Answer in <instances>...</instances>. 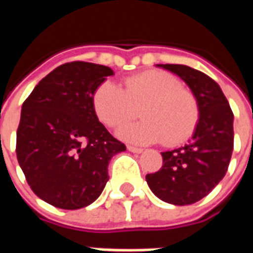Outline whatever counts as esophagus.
I'll return each mask as SVG.
<instances>
[{
    "label": "esophagus",
    "instance_id": "34e87169",
    "mask_svg": "<svg viewBox=\"0 0 253 253\" xmlns=\"http://www.w3.org/2000/svg\"><path fill=\"white\" fill-rule=\"evenodd\" d=\"M127 150H128V152H131V153H142L143 152V149L135 148V146H131V145H128V146H127Z\"/></svg>",
    "mask_w": 253,
    "mask_h": 253
}]
</instances>
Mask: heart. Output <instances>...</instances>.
Instances as JSON below:
<instances>
[{
	"label": "heart",
	"instance_id": "b5f03b06",
	"mask_svg": "<svg viewBox=\"0 0 253 253\" xmlns=\"http://www.w3.org/2000/svg\"><path fill=\"white\" fill-rule=\"evenodd\" d=\"M93 108L104 125L118 127L134 119L142 108L143 121L122 127L118 135L134 143L164 141L177 145L194 132L199 119L195 97L173 76L149 70L125 81L100 84L93 93Z\"/></svg>",
	"mask_w": 253,
	"mask_h": 253
}]
</instances>
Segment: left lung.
Listing matches in <instances>:
<instances>
[{
  "instance_id": "1",
  "label": "left lung",
  "mask_w": 253,
  "mask_h": 253,
  "mask_svg": "<svg viewBox=\"0 0 253 253\" xmlns=\"http://www.w3.org/2000/svg\"><path fill=\"white\" fill-rule=\"evenodd\" d=\"M181 78L194 94L199 119L187 145L163 152V167L146 175L161 201L186 206L201 201L222 180L233 152V112L212 78L186 65H156Z\"/></svg>"
}]
</instances>
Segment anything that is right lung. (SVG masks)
I'll use <instances>...</instances> for the list:
<instances>
[{
    "mask_svg": "<svg viewBox=\"0 0 253 253\" xmlns=\"http://www.w3.org/2000/svg\"><path fill=\"white\" fill-rule=\"evenodd\" d=\"M114 74L104 65L70 62L39 81L21 107L16 154L31 190L58 209L93 203L107 167L126 146L100 123L93 93Z\"/></svg>",
    "mask_w": 253,
    "mask_h": 253,
    "instance_id": "add662e5",
    "label": "right lung"
}]
</instances>
